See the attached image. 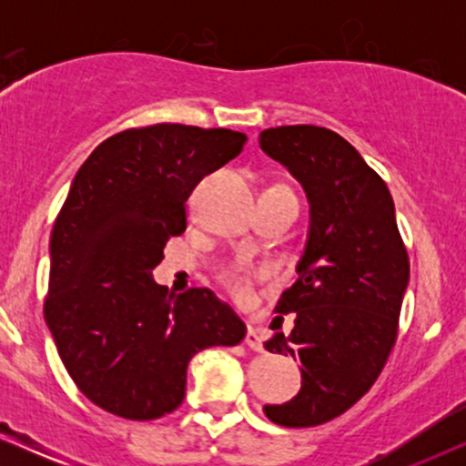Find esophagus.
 I'll return each instance as SVG.
<instances>
[{"instance_id": "obj_1", "label": "esophagus", "mask_w": 466, "mask_h": 466, "mask_svg": "<svg viewBox=\"0 0 466 466\" xmlns=\"http://www.w3.org/2000/svg\"><path fill=\"white\" fill-rule=\"evenodd\" d=\"M245 344H248L251 350H263V337H260L258 329H256L254 324H248V335H245Z\"/></svg>"}]
</instances>
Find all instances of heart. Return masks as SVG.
<instances>
[{
  "mask_svg": "<svg viewBox=\"0 0 466 466\" xmlns=\"http://www.w3.org/2000/svg\"><path fill=\"white\" fill-rule=\"evenodd\" d=\"M251 274H254V271L245 269V267H232V269H228L226 274H223V282H226V287L234 293V296L245 298L249 293Z\"/></svg>",
  "mask_w": 466,
  "mask_h": 466,
  "instance_id": "heart-1",
  "label": "heart"
}]
</instances>
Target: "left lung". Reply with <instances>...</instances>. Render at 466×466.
<instances>
[{"instance_id":"obj_1","label":"left lung","mask_w":466,"mask_h":466,"mask_svg":"<svg viewBox=\"0 0 466 466\" xmlns=\"http://www.w3.org/2000/svg\"><path fill=\"white\" fill-rule=\"evenodd\" d=\"M265 155L282 164L309 201L298 280L276 304L271 329L291 313V333L265 349L300 363L302 388L265 405L276 425L313 427L355 405L386 366L410 280L386 181L335 131L313 125L265 129Z\"/></svg>"}]
</instances>
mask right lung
I'll use <instances>...</instances> for the list:
<instances>
[{"label":"right lung","instance_id":"obj_1","mask_svg":"<svg viewBox=\"0 0 466 466\" xmlns=\"http://www.w3.org/2000/svg\"><path fill=\"white\" fill-rule=\"evenodd\" d=\"M245 133L153 125L111 136L80 166L50 237L46 322L92 403L129 420L177 410L197 352L237 346L245 324L210 289L153 280L186 229L195 186L243 151Z\"/></svg>","mask_w":466,"mask_h":466}]
</instances>
